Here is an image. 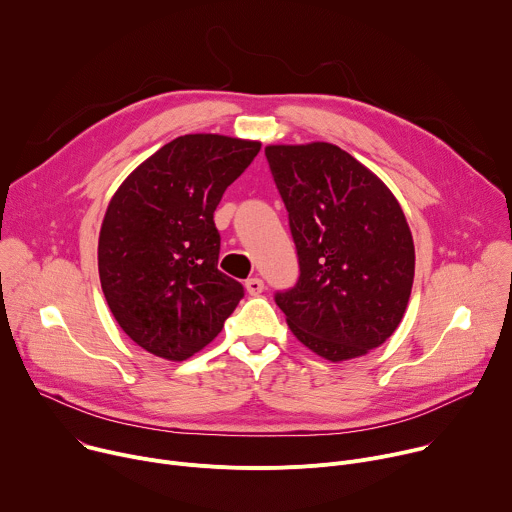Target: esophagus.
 <instances>
[{
	"label": "esophagus",
	"mask_w": 512,
	"mask_h": 512,
	"mask_svg": "<svg viewBox=\"0 0 512 512\" xmlns=\"http://www.w3.org/2000/svg\"><path fill=\"white\" fill-rule=\"evenodd\" d=\"M245 289L249 291L251 296H259L261 291L265 289V283H263V279H259V277H251V279L245 281Z\"/></svg>",
	"instance_id": "34e87169"
}]
</instances>
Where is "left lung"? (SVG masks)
I'll use <instances>...</instances> for the list:
<instances>
[{"label":"left lung","instance_id":"8db88e82","mask_svg":"<svg viewBox=\"0 0 512 512\" xmlns=\"http://www.w3.org/2000/svg\"><path fill=\"white\" fill-rule=\"evenodd\" d=\"M265 156L300 261L298 283L275 302L318 356H364L397 330L411 296L415 247L401 204L334 143L267 145Z\"/></svg>","mask_w":512,"mask_h":512}]
</instances>
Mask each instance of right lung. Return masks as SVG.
Here are the masks:
<instances>
[{
	"mask_svg": "<svg viewBox=\"0 0 512 512\" xmlns=\"http://www.w3.org/2000/svg\"><path fill=\"white\" fill-rule=\"evenodd\" d=\"M261 143L218 133L172 139L113 194L99 277L121 330L143 350L186 360L223 330L243 285L218 271L214 210Z\"/></svg>",
	"mask_w": 512,
	"mask_h": 512,
	"instance_id": "right-lung-1",
	"label": "right lung"
}]
</instances>
